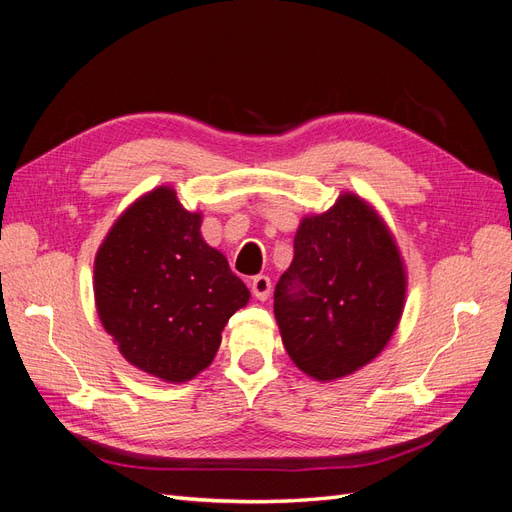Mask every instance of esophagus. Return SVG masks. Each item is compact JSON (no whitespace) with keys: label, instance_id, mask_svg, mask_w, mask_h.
Returning <instances> with one entry per match:
<instances>
[{"label":"esophagus","instance_id":"1","mask_svg":"<svg viewBox=\"0 0 512 512\" xmlns=\"http://www.w3.org/2000/svg\"><path fill=\"white\" fill-rule=\"evenodd\" d=\"M250 288H252V292H254V297H256V299H260V301H267V299H269V294H271V280H269L267 275H256V277H252Z\"/></svg>","mask_w":512,"mask_h":512}]
</instances>
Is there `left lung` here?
Listing matches in <instances>:
<instances>
[{"label": "left lung", "instance_id": "8db88e82", "mask_svg": "<svg viewBox=\"0 0 512 512\" xmlns=\"http://www.w3.org/2000/svg\"><path fill=\"white\" fill-rule=\"evenodd\" d=\"M406 288L393 232L367 200L342 192L329 211L305 215L273 303L292 363L318 382L359 371L391 342Z\"/></svg>", "mask_w": 512, "mask_h": 512}]
</instances>
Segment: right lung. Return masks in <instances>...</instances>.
I'll return each instance as SVG.
<instances>
[{
  "label": "right lung",
  "instance_id": "1",
  "mask_svg": "<svg viewBox=\"0 0 512 512\" xmlns=\"http://www.w3.org/2000/svg\"><path fill=\"white\" fill-rule=\"evenodd\" d=\"M170 185L123 211L98 247L96 309L123 359L170 384L196 378L215 359L228 318L250 290L200 235Z\"/></svg>",
  "mask_w": 512,
  "mask_h": 512
}]
</instances>
